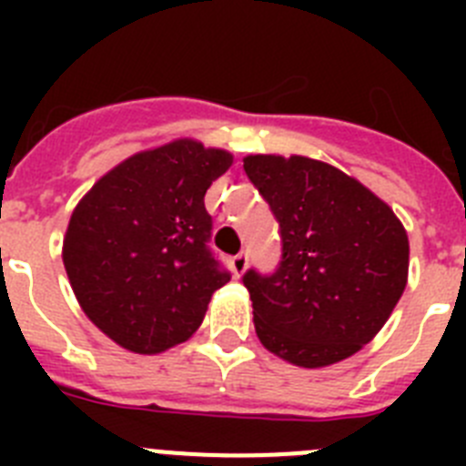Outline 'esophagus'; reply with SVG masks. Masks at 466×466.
Segmentation results:
<instances>
[{"mask_svg":"<svg viewBox=\"0 0 466 466\" xmlns=\"http://www.w3.org/2000/svg\"><path fill=\"white\" fill-rule=\"evenodd\" d=\"M247 261H249V257H247L245 252L236 254V257L230 258V268H233V275H236V278H240V275L245 273V270H247Z\"/></svg>","mask_w":466,"mask_h":466,"instance_id":"1","label":"esophagus"}]
</instances>
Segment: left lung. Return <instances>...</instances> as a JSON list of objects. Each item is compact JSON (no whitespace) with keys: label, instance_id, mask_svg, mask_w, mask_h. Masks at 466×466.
<instances>
[{"label":"left lung","instance_id":"1","mask_svg":"<svg viewBox=\"0 0 466 466\" xmlns=\"http://www.w3.org/2000/svg\"><path fill=\"white\" fill-rule=\"evenodd\" d=\"M245 172L279 224L270 275H242L263 348L303 369L360 352L409 279V236L387 203L306 156H247Z\"/></svg>","mask_w":466,"mask_h":466}]
</instances>
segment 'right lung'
<instances>
[{"label":"right lung","instance_id":"add662e5","mask_svg":"<svg viewBox=\"0 0 466 466\" xmlns=\"http://www.w3.org/2000/svg\"><path fill=\"white\" fill-rule=\"evenodd\" d=\"M233 156L177 139L106 172L72 212L63 261L76 300L114 343L156 355L203 324L230 273L209 249L205 193Z\"/></svg>","mask_w":466,"mask_h":466}]
</instances>
